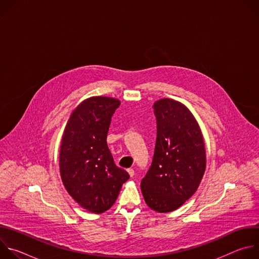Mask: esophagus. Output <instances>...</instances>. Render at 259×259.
Returning <instances> with one entry per match:
<instances>
[{"label":"esophagus","mask_w":259,"mask_h":259,"mask_svg":"<svg viewBox=\"0 0 259 259\" xmlns=\"http://www.w3.org/2000/svg\"><path fill=\"white\" fill-rule=\"evenodd\" d=\"M127 171H128V173H129L130 177H133V176H134V170H133L132 168H129Z\"/></svg>","instance_id":"34e87169"}]
</instances>
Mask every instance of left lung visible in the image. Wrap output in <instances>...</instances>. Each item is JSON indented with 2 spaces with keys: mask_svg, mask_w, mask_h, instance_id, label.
I'll return each mask as SVG.
<instances>
[{
  "mask_svg": "<svg viewBox=\"0 0 259 259\" xmlns=\"http://www.w3.org/2000/svg\"><path fill=\"white\" fill-rule=\"evenodd\" d=\"M154 109L155 154L140 188L147 206L167 213L181 207L198 190L206 169V149L201 128L183 103L162 98Z\"/></svg>",
  "mask_w": 259,
  "mask_h": 259,
  "instance_id": "1",
  "label": "left lung"
}]
</instances>
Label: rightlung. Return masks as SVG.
I'll return each mask as SVG.
<instances>
[{
    "instance_id": "add662e5",
    "label": "right lung",
    "mask_w": 259,
    "mask_h": 259,
    "mask_svg": "<svg viewBox=\"0 0 259 259\" xmlns=\"http://www.w3.org/2000/svg\"><path fill=\"white\" fill-rule=\"evenodd\" d=\"M121 101L106 96L83 100L67 120L59 151V172L69 196L95 214L116 202L129 174L116 166L106 143L108 128Z\"/></svg>"
}]
</instances>
